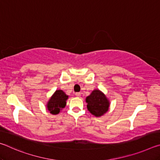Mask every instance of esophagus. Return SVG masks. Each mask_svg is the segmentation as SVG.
Returning a JSON list of instances; mask_svg holds the SVG:
<instances>
[{
  "label": "esophagus",
  "instance_id": "obj_1",
  "mask_svg": "<svg viewBox=\"0 0 160 160\" xmlns=\"http://www.w3.org/2000/svg\"><path fill=\"white\" fill-rule=\"evenodd\" d=\"M80 95H81V94L80 92H76V93H75V96H76V97H80Z\"/></svg>",
  "mask_w": 160,
  "mask_h": 160
}]
</instances>
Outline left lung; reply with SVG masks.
Segmentation results:
<instances>
[{"label":"left lung","mask_w":160,"mask_h":160,"mask_svg":"<svg viewBox=\"0 0 160 160\" xmlns=\"http://www.w3.org/2000/svg\"><path fill=\"white\" fill-rule=\"evenodd\" d=\"M86 102L89 112L95 116H102L109 109V101L106 96L98 90L92 91L90 96L87 97Z\"/></svg>","instance_id":"obj_1"}]
</instances>
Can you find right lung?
I'll list each match as a JSON object with an SVG mask.
<instances>
[{"mask_svg":"<svg viewBox=\"0 0 160 160\" xmlns=\"http://www.w3.org/2000/svg\"><path fill=\"white\" fill-rule=\"evenodd\" d=\"M67 96L62 90H56L47 104V109L52 114H58L60 110L66 105Z\"/></svg>","mask_w":160,"mask_h":160,"instance_id":"1","label":"right lung"}]
</instances>
